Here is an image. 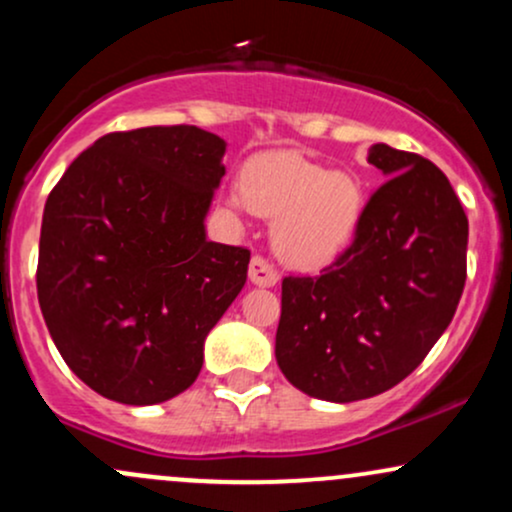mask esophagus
I'll list each match as a JSON object with an SVG mask.
<instances>
[{
	"label": "esophagus",
	"mask_w": 512,
	"mask_h": 512,
	"mask_svg": "<svg viewBox=\"0 0 512 512\" xmlns=\"http://www.w3.org/2000/svg\"><path fill=\"white\" fill-rule=\"evenodd\" d=\"M250 281L257 286H274L279 281V272L267 257L255 255L250 262Z\"/></svg>",
	"instance_id": "34e87169"
}]
</instances>
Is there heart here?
Segmentation results:
<instances>
[{
    "mask_svg": "<svg viewBox=\"0 0 512 512\" xmlns=\"http://www.w3.org/2000/svg\"><path fill=\"white\" fill-rule=\"evenodd\" d=\"M228 204L276 219V252L298 267H315L354 238L363 192L344 170H325L296 151H274L245 166L243 190L231 192Z\"/></svg>",
    "mask_w": 512,
    "mask_h": 512,
    "instance_id": "1",
    "label": "heart"
}]
</instances>
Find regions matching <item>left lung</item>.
Listing matches in <instances>:
<instances>
[{
    "instance_id": "left-lung-1",
    "label": "left lung",
    "mask_w": 512,
    "mask_h": 512,
    "mask_svg": "<svg viewBox=\"0 0 512 512\" xmlns=\"http://www.w3.org/2000/svg\"><path fill=\"white\" fill-rule=\"evenodd\" d=\"M387 175L354 240L317 276H284L276 363L293 387L327 402L390 390L448 330L467 279V214L438 166L375 144Z\"/></svg>"
}]
</instances>
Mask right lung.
Segmentation results:
<instances>
[{"instance_id": "1", "label": "right lung", "mask_w": 512, "mask_h": 512, "mask_svg": "<svg viewBox=\"0 0 512 512\" xmlns=\"http://www.w3.org/2000/svg\"><path fill=\"white\" fill-rule=\"evenodd\" d=\"M223 151L195 125L110 132L52 187L38 303L64 363L98 395L142 407L197 380L250 264L248 248L204 233Z\"/></svg>"}]
</instances>
